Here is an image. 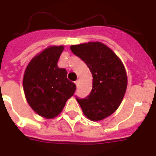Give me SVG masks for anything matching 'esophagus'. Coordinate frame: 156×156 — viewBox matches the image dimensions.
Masks as SVG:
<instances>
[{"mask_svg": "<svg viewBox=\"0 0 156 156\" xmlns=\"http://www.w3.org/2000/svg\"><path fill=\"white\" fill-rule=\"evenodd\" d=\"M74 83H75L76 86H78V84H79V81H78V80L75 81V82H74Z\"/></svg>", "mask_w": 156, "mask_h": 156, "instance_id": "esophagus-1", "label": "esophagus"}]
</instances>
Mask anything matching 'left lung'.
<instances>
[{
  "label": "left lung",
  "mask_w": 156,
  "mask_h": 156,
  "mask_svg": "<svg viewBox=\"0 0 156 156\" xmlns=\"http://www.w3.org/2000/svg\"><path fill=\"white\" fill-rule=\"evenodd\" d=\"M71 51L84 61L93 76L90 95L77 98L85 116L93 121L104 120L120 106L128 85L122 61L110 48L101 42L70 46Z\"/></svg>",
  "instance_id": "8db88e82"
}]
</instances>
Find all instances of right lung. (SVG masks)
<instances>
[{"mask_svg":"<svg viewBox=\"0 0 156 156\" xmlns=\"http://www.w3.org/2000/svg\"><path fill=\"white\" fill-rule=\"evenodd\" d=\"M64 46H50L32 58L23 78V92L31 108L46 119L55 118L76 90L67 71L57 66Z\"/></svg>","mask_w":156,"mask_h":156,"instance_id":"add662e5","label":"right lung"}]
</instances>
